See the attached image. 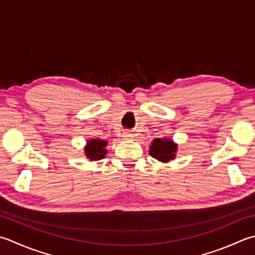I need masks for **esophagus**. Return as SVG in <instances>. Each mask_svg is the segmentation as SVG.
<instances>
[{
	"label": "esophagus",
	"instance_id": "obj_1",
	"mask_svg": "<svg viewBox=\"0 0 255 255\" xmlns=\"http://www.w3.org/2000/svg\"><path fill=\"white\" fill-rule=\"evenodd\" d=\"M123 137H124V139H126V140H130V139L133 138V134L132 133H129V132H125L123 134Z\"/></svg>",
	"mask_w": 255,
	"mask_h": 255
}]
</instances>
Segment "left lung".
Returning a JSON list of instances; mask_svg holds the SVG:
<instances>
[{
	"mask_svg": "<svg viewBox=\"0 0 255 255\" xmlns=\"http://www.w3.org/2000/svg\"><path fill=\"white\" fill-rule=\"evenodd\" d=\"M178 151V144L172 139L169 138H156L153 139L149 153L154 159L162 163H167L176 158V153Z\"/></svg>",
	"mask_w": 255,
	"mask_h": 255,
	"instance_id": "8db88e82",
	"label": "left lung"
}]
</instances>
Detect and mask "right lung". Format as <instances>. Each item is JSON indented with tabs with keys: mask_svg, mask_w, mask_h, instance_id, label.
Here are the masks:
<instances>
[{
	"mask_svg": "<svg viewBox=\"0 0 255 255\" xmlns=\"http://www.w3.org/2000/svg\"><path fill=\"white\" fill-rule=\"evenodd\" d=\"M107 144L108 141L104 139H88L86 146L84 147L85 156L89 161H97L104 159L107 154Z\"/></svg>",
	"mask_w": 255,
	"mask_h": 255,
	"instance_id": "obj_1",
	"label": "right lung"
}]
</instances>
